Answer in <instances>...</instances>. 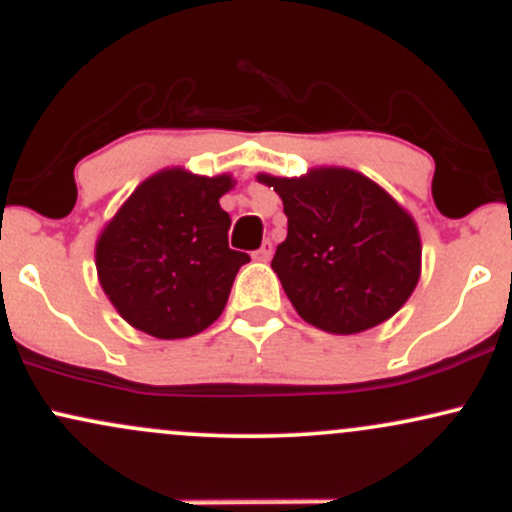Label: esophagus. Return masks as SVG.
<instances>
[{
    "instance_id": "34e87169",
    "label": "esophagus",
    "mask_w": 512,
    "mask_h": 512,
    "mask_svg": "<svg viewBox=\"0 0 512 512\" xmlns=\"http://www.w3.org/2000/svg\"><path fill=\"white\" fill-rule=\"evenodd\" d=\"M272 255H274V248H272V243H269V240H264V243H262V248L257 250L255 255H252V257H255L257 262H269V260H272Z\"/></svg>"
}]
</instances>
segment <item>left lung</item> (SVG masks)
Instances as JSON below:
<instances>
[{
  "label": "left lung",
  "instance_id": "1",
  "mask_svg": "<svg viewBox=\"0 0 512 512\" xmlns=\"http://www.w3.org/2000/svg\"><path fill=\"white\" fill-rule=\"evenodd\" d=\"M257 180L284 202L289 233L272 269L308 325L358 334L409 301L421 276L419 228L378 182L339 166Z\"/></svg>",
  "mask_w": 512,
  "mask_h": 512
}]
</instances>
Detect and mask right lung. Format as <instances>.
<instances>
[{"label":"right lung","instance_id":"obj_1","mask_svg":"<svg viewBox=\"0 0 512 512\" xmlns=\"http://www.w3.org/2000/svg\"><path fill=\"white\" fill-rule=\"evenodd\" d=\"M233 175L173 166L146 178L96 240L101 289L134 330L185 339L219 320L238 269L250 257L228 248L231 216L219 199Z\"/></svg>","mask_w":512,"mask_h":512}]
</instances>
